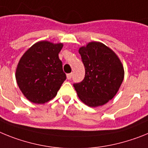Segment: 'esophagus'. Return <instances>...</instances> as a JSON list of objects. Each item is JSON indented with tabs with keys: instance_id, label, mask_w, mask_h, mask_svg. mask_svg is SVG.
Returning <instances> with one entry per match:
<instances>
[{
	"instance_id": "34e87169",
	"label": "esophagus",
	"mask_w": 148,
	"mask_h": 148,
	"mask_svg": "<svg viewBox=\"0 0 148 148\" xmlns=\"http://www.w3.org/2000/svg\"><path fill=\"white\" fill-rule=\"evenodd\" d=\"M72 77V73H70V74H67V79H71Z\"/></svg>"
}]
</instances>
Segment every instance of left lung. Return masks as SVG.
Returning a JSON list of instances; mask_svg holds the SVG:
<instances>
[{
	"instance_id": "1",
	"label": "left lung",
	"mask_w": 148,
	"mask_h": 148,
	"mask_svg": "<svg viewBox=\"0 0 148 148\" xmlns=\"http://www.w3.org/2000/svg\"><path fill=\"white\" fill-rule=\"evenodd\" d=\"M79 53L86 74L83 81L74 84L78 97L91 107L106 104L116 95L124 79L120 59L111 48L99 42L82 46Z\"/></svg>"
}]
</instances>
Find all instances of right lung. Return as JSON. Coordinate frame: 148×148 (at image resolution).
Here are the masks:
<instances>
[{
    "mask_svg": "<svg viewBox=\"0 0 148 148\" xmlns=\"http://www.w3.org/2000/svg\"><path fill=\"white\" fill-rule=\"evenodd\" d=\"M62 43L40 41L21 57L15 79L22 94L30 102L43 104L56 97L66 79L59 53Z\"/></svg>",
    "mask_w": 148,
    "mask_h": 148,
    "instance_id": "1",
    "label": "right lung"
}]
</instances>
